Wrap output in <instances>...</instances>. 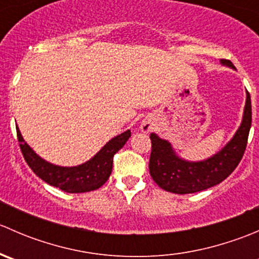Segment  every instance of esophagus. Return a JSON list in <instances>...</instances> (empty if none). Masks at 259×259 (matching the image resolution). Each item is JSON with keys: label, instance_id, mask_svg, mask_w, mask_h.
<instances>
[{"label": "esophagus", "instance_id": "34e87169", "mask_svg": "<svg viewBox=\"0 0 259 259\" xmlns=\"http://www.w3.org/2000/svg\"><path fill=\"white\" fill-rule=\"evenodd\" d=\"M154 129V124L150 119H145L144 121L142 122V130L144 133H149Z\"/></svg>", "mask_w": 259, "mask_h": 259}]
</instances>
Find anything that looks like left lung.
Returning a JSON list of instances; mask_svg holds the SVG:
<instances>
[{
	"label": "left lung",
	"mask_w": 259,
	"mask_h": 259,
	"mask_svg": "<svg viewBox=\"0 0 259 259\" xmlns=\"http://www.w3.org/2000/svg\"><path fill=\"white\" fill-rule=\"evenodd\" d=\"M222 64L233 67L229 60L223 59ZM252 124V105L247 93L242 124L233 139L219 153L203 161H187L180 159L170 143L150 134L151 153L149 159V171L154 182L166 192L176 194H189L208 189L228 178L239 161L247 146Z\"/></svg>",
	"instance_id": "8db88e82"
}]
</instances>
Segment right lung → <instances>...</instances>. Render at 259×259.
<instances>
[{
  "mask_svg": "<svg viewBox=\"0 0 259 259\" xmlns=\"http://www.w3.org/2000/svg\"><path fill=\"white\" fill-rule=\"evenodd\" d=\"M17 139L20 142V149L27 165L33 173L52 187L60 188L66 193H86L99 189L110 177L113 170V160L116 151H119L132 133L126 130L122 134L113 138L94 158L77 166H59L48 163L41 159L32 149L23 140L18 127Z\"/></svg>",
  "mask_w": 259,
  "mask_h": 259,
  "instance_id": "add662e5",
  "label": "right lung"
}]
</instances>
